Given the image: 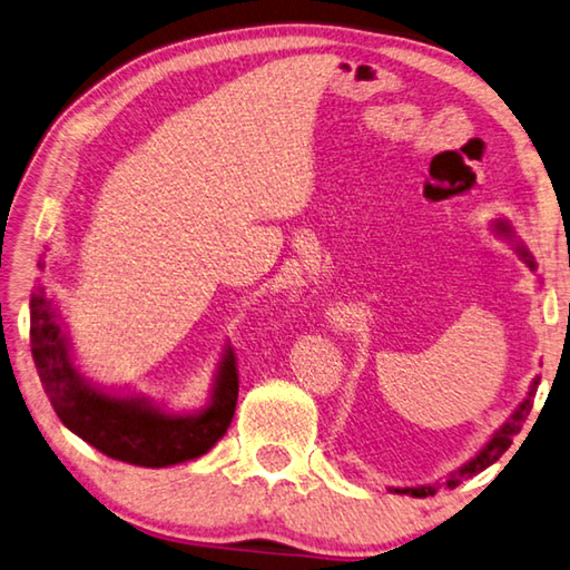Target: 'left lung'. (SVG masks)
Wrapping results in <instances>:
<instances>
[{
    "label": "left lung",
    "instance_id": "obj_1",
    "mask_svg": "<svg viewBox=\"0 0 570 570\" xmlns=\"http://www.w3.org/2000/svg\"><path fill=\"white\" fill-rule=\"evenodd\" d=\"M503 229V233H511V229H508V225H498ZM521 255L525 257V263L531 265L533 269H535V263H533V257L525 253V249H521ZM535 387H538V377L533 381V385H531V393H528V397L525 401L518 405V411L511 415V421H508L501 431H498L491 441H488V445L483 448L481 453H478L471 463H465L463 468H458L455 473H451L448 475V481H445V485L448 488H455V485H461V481H465V478H471V475H475V473H481V471H485L488 465H493L498 458H501L508 448H511V443H513V438L521 433V428H523V423H525V417H528V413H531V407H533V393H535ZM395 493H411V495H415V498H425V495H433L435 493V488L433 485H421V488H395Z\"/></svg>",
    "mask_w": 570,
    "mask_h": 570
}]
</instances>
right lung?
Listing matches in <instances>:
<instances>
[{
  "label": "right lung",
  "instance_id": "right-lung-1",
  "mask_svg": "<svg viewBox=\"0 0 570 570\" xmlns=\"http://www.w3.org/2000/svg\"><path fill=\"white\" fill-rule=\"evenodd\" d=\"M29 343L55 413L69 431L115 461L165 468L205 455L227 433L237 405V357L219 363L213 403L195 415H169L137 397H112L82 381L42 287L29 301Z\"/></svg>",
  "mask_w": 570,
  "mask_h": 570
}]
</instances>
